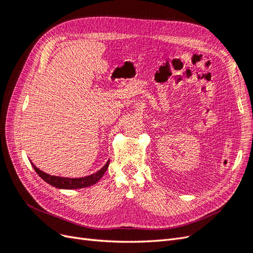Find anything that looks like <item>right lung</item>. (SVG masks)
I'll return each instance as SVG.
<instances>
[{
  "instance_id": "right-lung-1",
  "label": "right lung",
  "mask_w": 253,
  "mask_h": 253,
  "mask_svg": "<svg viewBox=\"0 0 253 253\" xmlns=\"http://www.w3.org/2000/svg\"><path fill=\"white\" fill-rule=\"evenodd\" d=\"M110 160L106 162V164L101 168L100 170L97 171L96 173L85 176V177H79V178H68V177H61V176H55V175H49L41 171L32 163V166L34 167L35 171L38 173L40 177L49 183L50 186L56 187L58 189H66V190H72V189H81V188H86L89 186L95 185L96 182L99 181L105 171L108 170Z\"/></svg>"
}]
</instances>
